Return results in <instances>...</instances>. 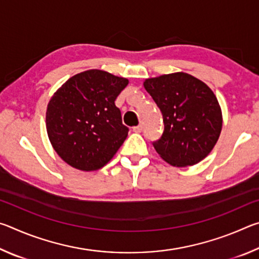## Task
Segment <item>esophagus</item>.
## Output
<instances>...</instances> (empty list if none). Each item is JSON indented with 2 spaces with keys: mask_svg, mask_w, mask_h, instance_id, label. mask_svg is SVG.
<instances>
[{
  "mask_svg": "<svg viewBox=\"0 0 259 259\" xmlns=\"http://www.w3.org/2000/svg\"><path fill=\"white\" fill-rule=\"evenodd\" d=\"M134 131H135V133H137V134L142 133V131H143V125L142 124H138L137 126H134Z\"/></svg>",
  "mask_w": 259,
  "mask_h": 259,
  "instance_id": "esophagus-1",
  "label": "esophagus"
}]
</instances>
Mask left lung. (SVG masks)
<instances>
[{
  "mask_svg": "<svg viewBox=\"0 0 259 259\" xmlns=\"http://www.w3.org/2000/svg\"><path fill=\"white\" fill-rule=\"evenodd\" d=\"M144 88L163 115V135L153 144L161 159L182 168L208 156L223 126L222 108L213 91L184 72L146 78Z\"/></svg>",
  "mask_w": 259,
  "mask_h": 259,
  "instance_id": "1",
  "label": "left lung"
}]
</instances>
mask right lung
<instances>
[{
  "instance_id": "right-lung-1",
  "label": "right lung",
  "mask_w": 259,
  "mask_h": 259,
  "mask_svg": "<svg viewBox=\"0 0 259 259\" xmlns=\"http://www.w3.org/2000/svg\"><path fill=\"white\" fill-rule=\"evenodd\" d=\"M129 80L102 69L69 77L47 106L48 137L60 159L95 171L113 159L128 136L115 99Z\"/></svg>"
}]
</instances>
